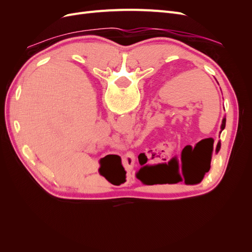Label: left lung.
<instances>
[{
    "instance_id": "1",
    "label": "left lung",
    "mask_w": 252,
    "mask_h": 252,
    "mask_svg": "<svg viewBox=\"0 0 252 252\" xmlns=\"http://www.w3.org/2000/svg\"><path fill=\"white\" fill-rule=\"evenodd\" d=\"M225 125H226V117H224V118H223L222 125H220V133L222 132V130H224ZM220 142L219 141V143H218V145H217V148H216V152H217V154H218V152L220 151ZM209 169H210V162H209V165L207 166V169H206V171H209Z\"/></svg>"
}]
</instances>
